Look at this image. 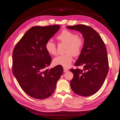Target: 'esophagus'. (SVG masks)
<instances>
[{
  "label": "esophagus",
  "instance_id": "esophagus-1",
  "mask_svg": "<svg viewBox=\"0 0 120 120\" xmlns=\"http://www.w3.org/2000/svg\"><path fill=\"white\" fill-rule=\"evenodd\" d=\"M68 71V68H64V72H66V71Z\"/></svg>",
  "mask_w": 120,
  "mask_h": 120
}]
</instances>
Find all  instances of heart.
<instances>
[{"instance_id":"obj_1","label":"heart","mask_w":120,"mask_h":120,"mask_svg":"<svg viewBox=\"0 0 120 120\" xmlns=\"http://www.w3.org/2000/svg\"><path fill=\"white\" fill-rule=\"evenodd\" d=\"M56 38L60 42L67 43V53L54 58L53 63L56 65L68 67L72 63L73 56H77L81 54L84 45L83 39L77 34L68 30L61 31ZM45 48L46 52L51 55L56 54V44L52 39H49L46 42Z\"/></svg>"}]
</instances>
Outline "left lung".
<instances>
[{
    "instance_id": "left-lung-1",
    "label": "left lung",
    "mask_w": 120,
    "mask_h": 120,
    "mask_svg": "<svg viewBox=\"0 0 120 120\" xmlns=\"http://www.w3.org/2000/svg\"><path fill=\"white\" fill-rule=\"evenodd\" d=\"M67 28L79 31L84 38V45L75 66H82V70L71 68L74 77L71 88L75 94L88 97L99 90L105 82L109 71L107 49L99 34L89 26L78 24Z\"/></svg>"
}]
</instances>
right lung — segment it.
Returning a JSON list of instances; mask_svg holds the SVG:
<instances>
[{"label":"right lung","instance_id":"add662e5","mask_svg":"<svg viewBox=\"0 0 120 120\" xmlns=\"http://www.w3.org/2000/svg\"><path fill=\"white\" fill-rule=\"evenodd\" d=\"M60 28L59 25L32 27L14 48L13 74L23 91L35 99L42 100L51 96L63 72L60 65L45 69L52 61L45 43Z\"/></svg>","mask_w":120,"mask_h":120}]
</instances>
